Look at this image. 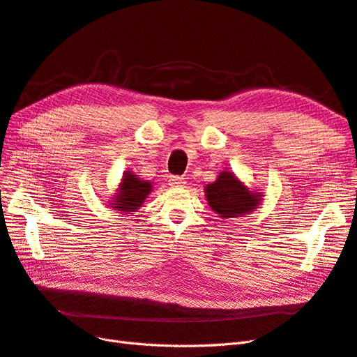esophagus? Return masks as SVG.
I'll return each instance as SVG.
<instances>
[{
  "instance_id": "34e87169",
  "label": "esophagus",
  "mask_w": 357,
  "mask_h": 357,
  "mask_svg": "<svg viewBox=\"0 0 357 357\" xmlns=\"http://www.w3.org/2000/svg\"><path fill=\"white\" fill-rule=\"evenodd\" d=\"M168 181H169V186L172 188H183L186 185V180L180 176H171Z\"/></svg>"
}]
</instances>
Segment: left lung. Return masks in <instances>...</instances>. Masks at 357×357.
Returning a JSON list of instances; mask_svg holds the SVG:
<instances>
[{
  "mask_svg": "<svg viewBox=\"0 0 357 357\" xmlns=\"http://www.w3.org/2000/svg\"><path fill=\"white\" fill-rule=\"evenodd\" d=\"M205 197L214 213L222 219H235L241 214L253 211L261 195L248 190L240 180H236L232 172L223 171L211 185L205 188Z\"/></svg>",
  "mask_w": 357,
  "mask_h": 357,
  "instance_id": "1",
  "label": "left lung"
}]
</instances>
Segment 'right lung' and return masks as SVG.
<instances>
[{"instance_id":"right-lung-1","label":"right lung","mask_w":357,"mask_h":357,"mask_svg":"<svg viewBox=\"0 0 357 357\" xmlns=\"http://www.w3.org/2000/svg\"><path fill=\"white\" fill-rule=\"evenodd\" d=\"M152 192V183L139 180L132 172H123V180L119 188V193L112 202L114 208L122 213L135 211L144 202L149 193Z\"/></svg>"}]
</instances>
